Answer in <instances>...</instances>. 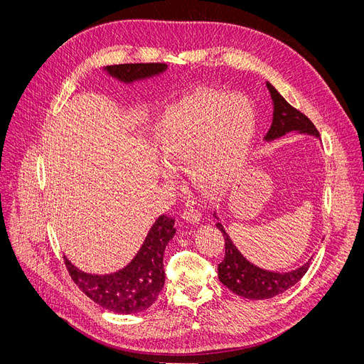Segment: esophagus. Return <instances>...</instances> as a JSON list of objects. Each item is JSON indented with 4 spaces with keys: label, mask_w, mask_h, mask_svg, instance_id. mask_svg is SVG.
Returning <instances> with one entry per match:
<instances>
[{
    "label": "esophagus",
    "mask_w": 364,
    "mask_h": 364,
    "mask_svg": "<svg viewBox=\"0 0 364 364\" xmlns=\"http://www.w3.org/2000/svg\"><path fill=\"white\" fill-rule=\"evenodd\" d=\"M200 218H202V213H200L199 210H197V209H194V208H188V209H186V210L183 212V219H184L186 222L191 223V225L199 223V222H200Z\"/></svg>",
    "instance_id": "34e87169"
}]
</instances>
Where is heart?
<instances>
[{
	"mask_svg": "<svg viewBox=\"0 0 364 364\" xmlns=\"http://www.w3.org/2000/svg\"><path fill=\"white\" fill-rule=\"evenodd\" d=\"M255 132V114L247 98L218 92L191 94L165 110L155 144L167 162L161 177L176 181L173 168L187 164L193 181L220 190L235 177Z\"/></svg>",
	"mask_w": 364,
	"mask_h": 364,
	"instance_id": "heart-1",
	"label": "heart"
}]
</instances>
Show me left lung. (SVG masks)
<instances>
[{
  "label": "left lung",
  "mask_w": 364,
  "mask_h": 364,
  "mask_svg": "<svg viewBox=\"0 0 364 364\" xmlns=\"http://www.w3.org/2000/svg\"><path fill=\"white\" fill-rule=\"evenodd\" d=\"M266 84L272 97L273 119L269 132L264 136V142H273L290 134V132L309 135L318 139L319 134L314 123L299 110L291 107L274 85H272L269 81H266ZM213 218L218 220L216 228L225 238V258L218 266V277L220 283L232 293L252 301L270 299V297H274L294 286L308 272L312 257L302 267L287 273H276L257 267L235 247L234 241L230 240L222 222L219 220L216 212H213Z\"/></svg>",
  "instance_id": "left-lung-1"
}]
</instances>
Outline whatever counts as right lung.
Segmentation results:
<instances>
[{
  "instance_id": "obj_1",
  "label": "right lung",
  "mask_w": 364,
  "mask_h": 364,
  "mask_svg": "<svg viewBox=\"0 0 364 364\" xmlns=\"http://www.w3.org/2000/svg\"><path fill=\"white\" fill-rule=\"evenodd\" d=\"M168 70L167 63H122L103 67L110 78L134 84L158 77ZM176 219L161 215L144 240L141 248L124 267L106 274L80 270L65 257V264L75 284L102 308L120 315L148 309L162 290L165 282L164 251L176 235Z\"/></svg>"
}]
</instances>
